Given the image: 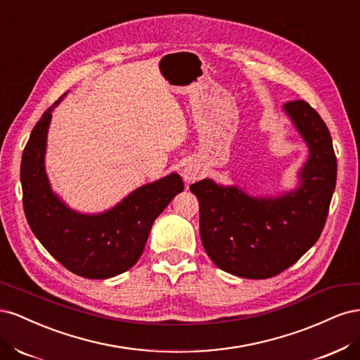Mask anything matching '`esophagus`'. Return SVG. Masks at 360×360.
Returning a JSON list of instances; mask_svg holds the SVG:
<instances>
[{
	"mask_svg": "<svg viewBox=\"0 0 360 360\" xmlns=\"http://www.w3.org/2000/svg\"><path fill=\"white\" fill-rule=\"evenodd\" d=\"M200 169L195 167V165H189V167H186L184 168V171H183V177H184V180H186L188 183H193V181H197L198 179H200Z\"/></svg>",
	"mask_w": 360,
	"mask_h": 360,
	"instance_id": "obj_1",
	"label": "esophagus"
}]
</instances>
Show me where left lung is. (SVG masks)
I'll list each match as a JSON object with an SVG mask.
<instances>
[{"mask_svg": "<svg viewBox=\"0 0 360 360\" xmlns=\"http://www.w3.org/2000/svg\"><path fill=\"white\" fill-rule=\"evenodd\" d=\"M284 111L309 147L296 191L264 198L210 179L191 184L200 202V234L207 255L240 278L279 275L319 240L328 219L336 184L329 129L304 101L287 102Z\"/></svg>", "mask_w": 360, "mask_h": 360, "instance_id": "left-lung-1", "label": "left lung"}]
</instances>
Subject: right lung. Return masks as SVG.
<instances>
[{
    "mask_svg": "<svg viewBox=\"0 0 360 360\" xmlns=\"http://www.w3.org/2000/svg\"><path fill=\"white\" fill-rule=\"evenodd\" d=\"M66 96V94H63ZM32 129L20 162L24 212L31 231L72 274L106 279L129 270L143 254L156 217L184 188L179 174L144 184L101 214H82L52 192L45 171L46 136L52 110Z\"/></svg>",
    "mask_w": 360,
    "mask_h": 360,
    "instance_id": "1",
    "label": "right lung"
}]
</instances>
